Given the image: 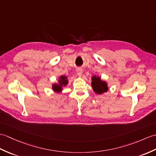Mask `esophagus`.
Returning <instances> with one entry per match:
<instances>
[{"label":"esophagus","instance_id":"esophagus-1","mask_svg":"<svg viewBox=\"0 0 156 156\" xmlns=\"http://www.w3.org/2000/svg\"><path fill=\"white\" fill-rule=\"evenodd\" d=\"M82 72H83V69L81 68H78L76 69V73L78 76H81L82 74Z\"/></svg>","mask_w":156,"mask_h":156}]
</instances>
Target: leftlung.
Wrapping results in <instances>:
<instances>
[{
    "instance_id": "1",
    "label": "left lung",
    "mask_w": 156,
    "mask_h": 156,
    "mask_svg": "<svg viewBox=\"0 0 156 156\" xmlns=\"http://www.w3.org/2000/svg\"><path fill=\"white\" fill-rule=\"evenodd\" d=\"M92 86L94 91L98 94H102L108 90L107 83L96 76H94L92 78Z\"/></svg>"
}]
</instances>
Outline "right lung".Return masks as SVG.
Returning a JSON list of instances; mask_svg holds the SVG:
<instances>
[{
    "label": "right lung",
    "instance_id": "1",
    "mask_svg": "<svg viewBox=\"0 0 156 156\" xmlns=\"http://www.w3.org/2000/svg\"><path fill=\"white\" fill-rule=\"evenodd\" d=\"M67 84V77L64 76H61L58 80V84H54L52 85V90L56 92H60L62 90L63 87L66 86Z\"/></svg>",
    "mask_w": 156,
    "mask_h": 156
}]
</instances>
